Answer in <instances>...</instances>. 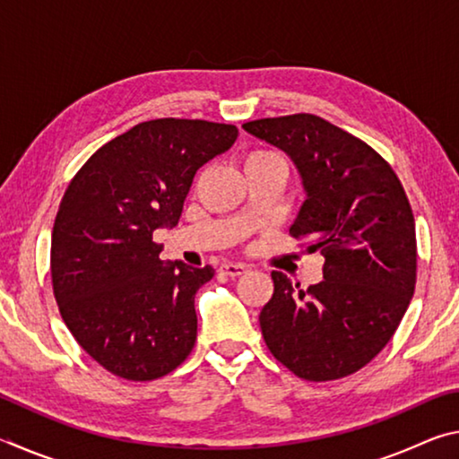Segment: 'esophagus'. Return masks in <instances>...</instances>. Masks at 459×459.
<instances>
[{
    "instance_id": "esophagus-1",
    "label": "esophagus",
    "mask_w": 459,
    "mask_h": 459,
    "mask_svg": "<svg viewBox=\"0 0 459 459\" xmlns=\"http://www.w3.org/2000/svg\"><path fill=\"white\" fill-rule=\"evenodd\" d=\"M221 271L229 277H238L247 273V265H243V263H224V265H221Z\"/></svg>"
}]
</instances>
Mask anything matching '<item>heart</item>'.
<instances>
[{
    "label": "heart",
    "instance_id": "obj_1",
    "mask_svg": "<svg viewBox=\"0 0 459 459\" xmlns=\"http://www.w3.org/2000/svg\"><path fill=\"white\" fill-rule=\"evenodd\" d=\"M275 153H271V152H251L247 155V161L245 164H251V161H257V160H265V158H273Z\"/></svg>",
    "mask_w": 459,
    "mask_h": 459
}]
</instances>
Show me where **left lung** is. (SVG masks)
<instances>
[{
	"mask_svg": "<svg viewBox=\"0 0 459 459\" xmlns=\"http://www.w3.org/2000/svg\"><path fill=\"white\" fill-rule=\"evenodd\" d=\"M247 134L290 155L306 190L290 232L324 255V281L299 290L273 271L259 322L271 354L306 380H336L393 338L415 291L417 240L393 168L359 137L317 115L248 121Z\"/></svg>",
	"mask_w": 459,
	"mask_h": 459,
	"instance_id": "obj_1",
	"label": "left lung"
}]
</instances>
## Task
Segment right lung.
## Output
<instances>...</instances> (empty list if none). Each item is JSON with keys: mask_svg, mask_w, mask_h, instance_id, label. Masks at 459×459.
<instances>
[{"mask_svg": "<svg viewBox=\"0 0 459 459\" xmlns=\"http://www.w3.org/2000/svg\"><path fill=\"white\" fill-rule=\"evenodd\" d=\"M237 135L202 119L143 121L68 184L52 229L54 298L82 351L115 377L160 378L192 352L194 295L214 269L164 263L153 230L176 227L194 174Z\"/></svg>", "mask_w": 459, "mask_h": 459, "instance_id": "add662e5", "label": "right lung"}]
</instances>
